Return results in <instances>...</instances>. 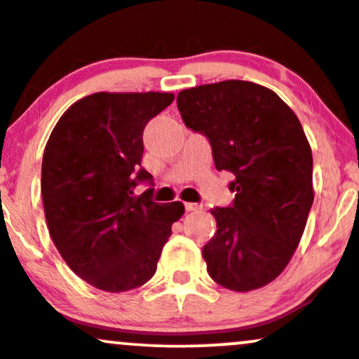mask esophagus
Masks as SVG:
<instances>
[{
  "mask_svg": "<svg viewBox=\"0 0 359 359\" xmlns=\"http://www.w3.org/2000/svg\"><path fill=\"white\" fill-rule=\"evenodd\" d=\"M184 210L187 212H196V210H201L200 203H184Z\"/></svg>",
  "mask_w": 359,
  "mask_h": 359,
  "instance_id": "esophagus-1",
  "label": "esophagus"
}]
</instances>
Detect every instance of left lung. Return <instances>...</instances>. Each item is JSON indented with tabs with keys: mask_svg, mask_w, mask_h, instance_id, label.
Segmentation results:
<instances>
[{
	"mask_svg": "<svg viewBox=\"0 0 359 359\" xmlns=\"http://www.w3.org/2000/svg\"><path fill=\"white\" fill-rule=\"evenodd\" d=\"M176 104L187 128L208 139L215 168L235 176L233 201L212 208L206 271L237 292L264 287L289 264L314 201L304 129L276 92L245 80L181 90Z\"/></svg>",
	"mask_w": 359,
	"mask_h": 359,
	"instance_id": "left-lung-1",
	"label": "left lung"
}]
</instances>
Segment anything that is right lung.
Wrapping results in <instances>:
<instances>
[{
    "label": "right lung",
    "mask_w": 359,
    "mask_h": 359,
    "mask_svg": "<svg viewBox=\"0 0 359 359\" xmlns=\"http://www.w3.org/2000/svg\"><path fill=\"white\" fill-rule=\"evenodd\" d=\"M175 99L166 92H97L60 117L45 146L41 198L46 225L67 265L107 292L141 287L154 276L180 201L156 203L141 166L142 130Z\"/></svg>",
    "instance_id": "right-lung-1"
}]
</instances>
